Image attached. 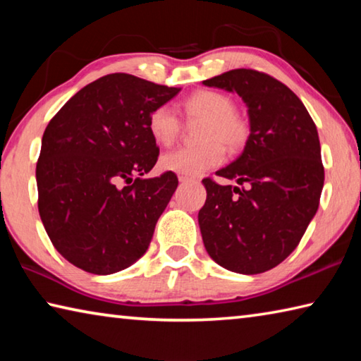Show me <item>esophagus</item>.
Segmentation results:
<instances>
[{
  "mask_svg": "<svg viewBox=\"0 0 361 361\" xmlns=\"http://www.w3.org/2000/svg\"><path fill=\"white\" fill-rule=\"evenodd\" d=\"M178 180H180L181 183H188V181H192L194 178H191V176H185V175H180V176H178Z\"/></svg>",
  "mask_w": 361,
  "mask_h": 361,
  "instance_id": "obj_1",
  "label": "esophagus"
}]
</instances>
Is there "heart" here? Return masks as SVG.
I'll return each mask as SVG.
<instances>
[{"label":"heart","instance_id":"heart-1","mask_svg":"<svg viewBox=\"0 0 361 361\" xmlns=\"http://www.w3.org/2000/svg\"><path fill=\"white\" fill-rule=\"evenodd\" d=\"M189 119H202L205 124L200 132L204 145L183 146L162 154L159 159L162 170L185 176H195L205 170L218 167L224 161V148L239 149L247 143L250 127L235 114V103L228 95L200 90L183 103ZM151 137L159 145H172L180 135L181 122L178 114L170 105L152 109L148 119Z\"/></svg>","mask_w":361,"mask_h":361}]
</instances>
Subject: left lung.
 <instances>
[{"label":"left lung","mask_w":361,"mask_h":361,"mask_svg":"<svg viewBox=\"0 0 361 361\" xmlns=\"http://www.w3.org/2000/svg\"><path fill=\"white\" fill-rule=\"evenodd\" d=\"M242 97L250 135L242 154L202 180L199 212L207 253L228 271L253 276L276 267L298 247L319 209L325 181L319 132L296 94L256 70H231L204 81Z\"/></svg>","instance_id":"1"}]
</instances>
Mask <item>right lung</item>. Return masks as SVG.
Returning a JSON list of instances; mask_svg holds the SVG:
<instances>
[{"instance_id": "right-lung-1", "label": "right lung", "mask_w": 361, "mask_h": 361, "mask_svg": "<svg viewBox=\"0 0 361 361\" xmlns=\"http://www.w3.org/2000/svg\"><path fill=\"white\" fill-rule=\"evenodd\" d=\"M180 87L113 73L90 82L49 122L36 164L38 210L49 239L73 266L97 276L142 258L178 178H143L159 148L152 109Z\"/></svg>"}]
</instances>
